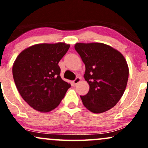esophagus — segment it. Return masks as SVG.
<instances>
[{
    "label": "esophagus",
    "mask_w": 148,
    "mask_h": 148,
    "mask_svg": "<svg viewBox=\"0 0 148 148\" xmlns=\"http://www.w3.org/2000/svg\"><path fill=\"white\" fill-rule=\"evenodd\" d=\"M81 81V77H77V78L75 79L74 80V84L75 85H77V84H78L79 82Z\"/></svg>",
    "instance_id": "34e87169"
}]
</instances>
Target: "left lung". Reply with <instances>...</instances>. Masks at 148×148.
I'll list each match as a JSON object with an SVG mask.
<instances>
[{"label": "left lung", "mask_w": 148, "mask_h": 148, "mask_svg": "<svg viewBox=\"0 0 148 148\" xmlns=\"http://www.w3.org/2000/svg\"><path fill=\"white\" fill-rule=\"evenodd\" d=\"M75 50L85 64L89 92L80 96L83 104L94 113H102L116 105L127 84L129 69L123 55L102 43H77Z\"/></svg>", "instance_id": "1"}]
</instances>
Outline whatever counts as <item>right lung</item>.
Wrapping results in <instances>:
<instances>
[{
    "mask_svg": "<svg viewBox=\"0 0 148 148\" xmlns=\"http://www.w3.org/2000/svg\"><path fill=\"white\" fill-rule=\"evenodd\" d=\"M69 47L65 43L36 44L16 58L12 69L13 79L21 96L34 110H53L71 87L61 78L58 65Z\"/></svg>",
    "mask_w": 148,
    "mask_h": 148,
    "instance_id": "right-lung-1",
    "label": "right lung"
}]
</instances>
